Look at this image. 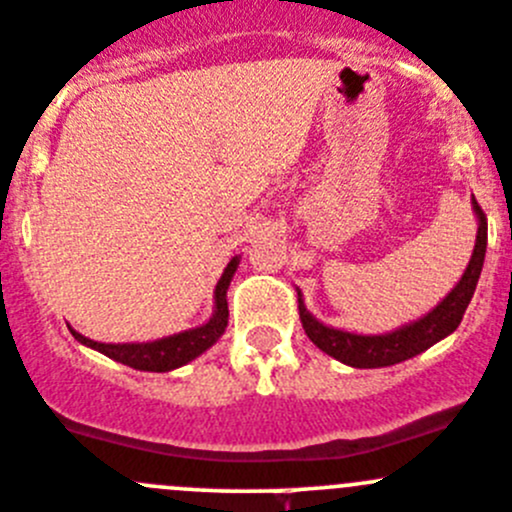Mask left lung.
Here are the masks:
<instances>
[{
	"instance_id": "obj_1",
	"label": "left lung",
	"mask_w": 512,
	"mask_h": 512,
	"mask_svg": "<svg viewBox=\"0 0 512 512\" xmlns=\"http://www.w3.org/2000/svg\"><path fill=\"white\" fill-rule=\"evenodd\" d=\"M473 212L478 220V235H475L473 255H470L468 267H465L463 277L458 285L428 312V315L418 317L413 322L395 327L390 332H380V335H362V332L340 330V327L325 325L317 320L310 310L305 307L302 292L297 290V302H300V320L305 327V335L327 352L335 360L345 362L350 367H390L398 362L410 360V357L420 355L435 342L445 340L458 330L460 320H463L465 310H468L470 300H473L475 285L480 280L485 262V247H488V220H485L483 210L473 197Z\"/></svg>"
}]
</instances>
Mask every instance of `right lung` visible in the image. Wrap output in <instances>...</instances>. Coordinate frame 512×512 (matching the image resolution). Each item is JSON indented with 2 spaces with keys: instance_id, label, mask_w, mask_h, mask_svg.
Segmentation results:
<instances>
[{
  "instance_id": "obj_1",
  "label": "right lung",
  "mask_w": 512,
  "mask_h": 512,
  "mask_svg": "<svg viewBox=\"0 0 512 512\" xmlns=\"http://www.w3.org/2000/svg\"><path fill=\"white\" fill-rule=\"evenodd\" d=\"M237 265H240V255H235L227 262L225 272H222V277L217 280L215 287V310H212L210 320L202 322L200 327H192V330L177 332V335L170 337H160V340L152 342H97L84 337L82 332L72 330V327H69V330H72L77 342L102 352V355L112 357V360L122 362V365L135 367V370H177V367L187 365V362H192L195 357H200L205 350H210V347L225 335L227 317H230V310H227V290H230V282L232 277H235Z\"/></svg>"
}]
</instances>
